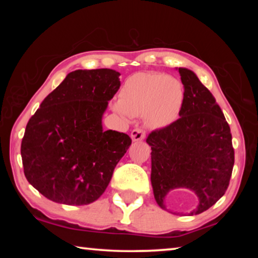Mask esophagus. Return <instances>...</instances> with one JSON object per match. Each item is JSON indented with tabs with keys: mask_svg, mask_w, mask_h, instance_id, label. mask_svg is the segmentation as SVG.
Wrapping results in <instances>:
<instances>
[{
	"mask_svg": "<svg viewBox=\"0 0 258 258\" xmlns=\"http://www.w3.org/2000/svg\"><path fill=\"white\" fill-rule=\"evenodd\" d=\"M146 132L142 128H134L132 132H131V138H132L133 141H141V140L145 139Z\"/></svg>",
	"mask_w": 258,
	"mask_h": 258,
	"instance_id": "obj_1",
	"label": "esophagus"
}]
</instances>
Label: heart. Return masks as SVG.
<instances>
[{
	"label": "heart",
	"instance_id": "heart-1",
	"mask_svg": "<svg viewBox=\"0 0 258 258\" xmlns=\"http://www.w3.org/2000/svg\"><path fill=\"white\" fill-rule=\"evenodd\" d=\"M184 90L175 77L161 73H137L127 77L113 110L121 116L143 115L152 128H163L176 119Z\"/></svg>",
	"mask_w": 258,
	"mask_h": 258
}]
</instances>
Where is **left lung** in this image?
I'll list each match as a JSON object with an SVG mask.
<instances>
[{
  "label": "left lung",
  "mask_w": 258,
  "mask_h": 258,
  "mask_svg": "<svg viewBox=\"0 0 258 258\" xmlns=\"http://www.w3.org/2000/svg\"><path fill=\"white\" fill-rule=\"evenodd\" d=\"M184 98L180 118L166 127L152 131L151 184L157 204L173 190L197 195V215L211 208L228 189L234 164L230 126L215 98L194 72L178 68Z\"/></svg>",
  "instance_id": "left-lung-1"
}]
</instances>
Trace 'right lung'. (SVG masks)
Returning <instances> with one entry per match:
<instances>
[{"instance_id": "1", "label": "right lung", "mask_w": 258, "mask_h": 258, "mask_svg": "<svg viewBox=\"0 0 258 258\" xmlns=\"http://www.w3.org/2000/svg\"><path fill=\"white\" fill-rule=\"evenodd\" d=\"M119 75L107 68L69 73L30 117L21 141L24 173L47 199L81 206L107 189L132 143L127 134L102 128Z\"/></svg>"}]
</instances>
